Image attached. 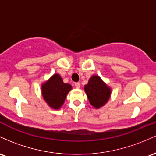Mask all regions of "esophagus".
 Masks as SVG:
<instances>
[{
	"instance_id": "esophagus-1",
	"label": "esophagus",
	"mask_w": 156,
	"mask_h": 156,
	"mask_svg": "<svg viewBox=\"0 0 156 156\" xmlns=\"http://www.w3.org/2000/svg\"><path fill=\"white\" fill-rule=\"evenodd\" d=\"M74 85H75V87H76V88H80V83H76L74 84Z\"/></svg>"
}]
</instances>
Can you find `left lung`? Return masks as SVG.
Segmentation results:
<instances>
[{
  "mask_svg": "<svg viewBox=\"0 0 156 156\" xmlns=\"http://www.w3.org/2000/svg\"><path fill=\"white\" fill-rule=\"evenodd\" d=\"M84 89L90 105L97 109L104 106L111 97V87H108L97 75H94L90 78Z\"/></svg>",
  "mask_w": 156,
  "mask_h": 156,
  "instance_id": "8db88e82",
  "label": "left lung"
}]
</instances>
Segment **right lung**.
Listing matches in <instances>:
<instances>
[{"instance_id": "1", "label": "right lung", "mask_w": 156, "mask_h": 156, "mask_svg": "<svg viewBox=\"0 0 156 156\" xmlns=\"http://www.w3.org/2000/svg\"><path fill=\"white\" fill-rule=\"evenodd\" d=\"M42 95L45 102L53 109L58 110L63 105L68 93L72 87L64 83L58 73H55L42 85Z\"/></svg>"}]
</instances>
